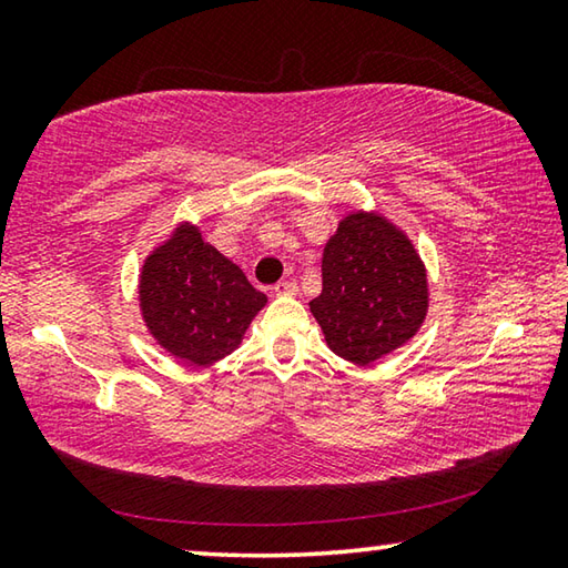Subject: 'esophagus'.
I'll return each instance as SVG.
<instances>
[{
    "mask_svg": "<svg viewBox=\"0 0 568 568\" xmlns=\"http://www.w3.org/2000/svg\"><path fill=\"white\" fill-rule=\"evenodd\" d=\"M275 295H297V283L295 281H281L275 287Z\"/></svg>",
    "mask_w": 568,
    "mask_h": 568,
    "instance_id": "1",
    "label": "esophagus"
}]
</instances>
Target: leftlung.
I'll use <instances>...</instances> for the list:
<instances>
[{"instance_id": "1", "label": "left lung", "mask_w": 568, "mask_h": 568, "mask_svg": "<svg viewBox=\"0 0 568 568\" xmlns=\"http://www.w3.org/2000/svg\"><path fill=\"white\" fill-rule=\"evenodd\" d=\"M428 273L416 245L378 210H351L323 247V291L313 297L328 348L371 365L406 345L428 315Z\"/></svg>"}]
</instances>
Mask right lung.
Listing matches in <instances>:
<instances>
[{"mask_svg": "<svg viewBox=\"0 0 568 568\" xmlns=\"http://www.w3.org/2000/svg\"><path fill=\"white\" fill-rule=\"evenodd\" d=\"M148 333L172 358L210 365L233 353L267 303L245 273L182 220L150 250L138 283Z\"/></svg>", "mask_w": 568, "mask_h": 568, "instance_id": "obj_1", "label": "right lung"}]
</instances>
